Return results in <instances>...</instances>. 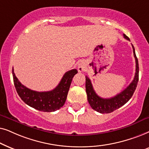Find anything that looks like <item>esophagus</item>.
Segmentation results:
<instances>
[{"label":"esophagus","mask_w":149,"mask_h":149,"mask_svg":"<svg viewBox=\"0 0 149 149\" xmlns=\"http://www.w3.org/2000/svg\"><path fill=\"white\" fill-rule=\"evenodd\" d=\"M78 68V71H80V72H82V71L85 70V67L83 63H79Z\"/></svg>","instance_id":"obj_1"}]
</instances>
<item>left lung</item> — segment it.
<instances>
[{
    "label": "left lung",
    "instance_id": "left-lung-1",
    "mask_svg": "<svg viewBox=\"0 0 149 149\" xmlns=\"http://www.w3.org/2000/svg\"><path fill=\"white\" fill-rule=\"evenodd\" d=\"M124 38L130 41L127 36L123 34ZM134 56L136 60V73L132 83L127 88L116 95L113 97L104 99L100 97L96 94L93 89V85L91 84V80L86 76V91L87 94V100L91 108L97 112L104 114V113H110L116 109L120 108L128 102L132 98L135 90H136L137 84H138V79H139V66H138V61L137 58L134 45H132Z\"/></svg>",
    "mask_w": 149,
    "mask_h": 149
}]
</instances>
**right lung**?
I'll return each instance as SVG.
<instances>
[{"label": "right lung", "mask_w": 149, "mask_h": 149, "mask_svg": "<svg viewBox=\"0 0 149 149\" xmlns=\"http://www.w3.org/2000/svg\"><path fill=\"white\" fill-rule=\"evenodd\" d=\"M78 73L76 69L67 71L58 86L53 90L38 92L24 86L15 76L13 68V82L17 94L25 104L42 112H54L63 106L73 76Z\"/></svg>", "instance_id": "obj_1"}]
</instances>
